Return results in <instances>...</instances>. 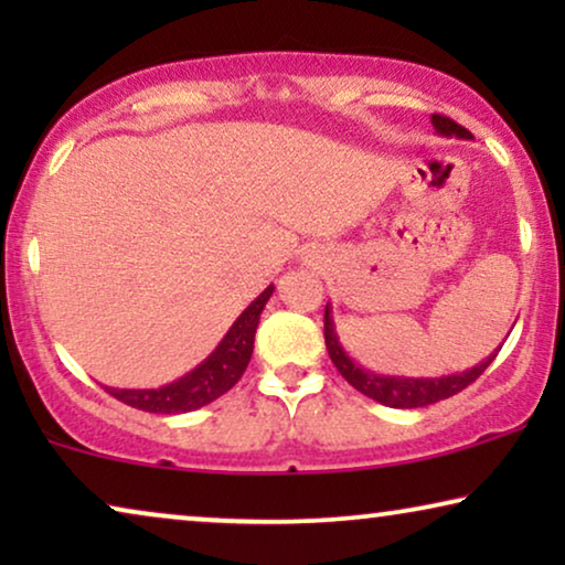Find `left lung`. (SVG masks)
<instances>
[{"mask_svg":"<svg viewBox=\"0 0 565 565\" xmlns=\"http://www.w3.org/2000/svg\"><path fill=\"white\" fill-rule=\"evenodd\" d=\"M431 126H435V134L443 138H460V141H470V138H473L470 136V130L458 126V122L450 118H445V115H431ZM323 339H327L329 358L334 362L339 373H342L344 381L350 383L352 388L365 393L367 398H373L377 404L391 406V408H419V406H429V404H437V401L455 396V393L468 388V385L491 365L493 358H497L501 350V347H497V352H491L489 358L478 362V365L452 375H439V377L381 375V373H373V370H365L360 362H354L350 354H347L342 342H339L334 316H331V303H327V313H323Z\"/></svg>","mask_w":565,"mask_h":565,"instance_id":"8db88e82","label":"left lung"}]
</instances>
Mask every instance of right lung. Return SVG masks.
Listing matches in <instances>:
<instances>
[{
	"label": "right lung",
	"mask_w": 565,
	"mask_h": 565,
	"mask_svg": "<svg viewBox=\"0 0 565 565\" xmlns=\"http://www.w3.org/2000/svg\"><path fill=\"white\" fill-rule=\"evenodd\" d=\"M273 292L275 285H267L238 313V319L231 323V329L223 334L218 347L200 365L192 367L190 373L161 385V388H110V385H105V391L122 401V404L149 414H188L221 398L223 393L234 388L238 377L244 375L246 365H249L259 316L265 311L267 300L273 298Z\"/></svg>",
	"instance_id": "1"
}]
</instances>
